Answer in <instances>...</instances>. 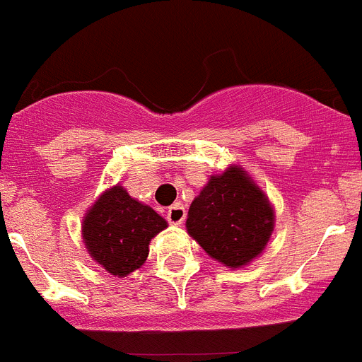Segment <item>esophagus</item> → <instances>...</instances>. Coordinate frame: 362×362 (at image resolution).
I'll return each mask as SVG.
<instances>
[{
    "label": "esophagus",
    "mask_w": 362,
    "mask_h": 362,
    "mask_svg": "<svg viewBox=\"0 0 362 362\" xmlns=\"http://www.w3.org/2000/svg\"><path fill=\"white\" fill-rule=\"evenodd\" d=\"M185 217H187V210H185V206L181 203L172 204L170 209H168V212H166V219L170 221L172 225H181L185 221Z\"/></svg>",
    "instance_id": "34e87169"
}]
</instances>
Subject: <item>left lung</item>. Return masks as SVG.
<instances>
[{"mask_svg": "<svg viewBox=\"0 0 362 362\" xmlns=\"http://www.w3.org/2000/svg\"><path fill=\"white\" fill-rule=\"evenodd\" d=\"M187 230L206 254L241 268L264 250L274 232V209L241 166L212 175L188 210Z\"/></svg>", "mask_w": 362, "mask_h": 362, "instance_id": "1", "label": "left lung"}]
</instances>
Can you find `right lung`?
<instances>
[{"instance_id": "add662e5", "label": "right lung", "mask_w": 362, "mask_h": 362, "mask_svg": "<svg viewBox=\"0 0 362 362\" xmlns=\"http://www.w3.org/2000/svg\"><path fill=\"white\" fill-rule=\"evenodd\" d=\"M166 221L148 204L129 196L123 187L105 190L83 219V243L95 263L108 274L127 277L148 257L150 239L166 228Z\"/></svg>"}]
</instances>
